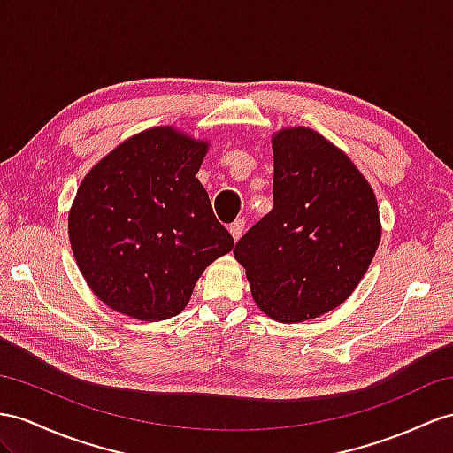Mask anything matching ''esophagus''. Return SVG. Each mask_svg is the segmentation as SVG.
Masks as SVG:
<instances>
[{"instance_id":"1","label":"esophagus","mask_w":453,"mask_h":453,"mask_svg":"<svg viewBox=\"0 0 453 453\" xmlns=\"http://www.w3.org/2000/svg\"><path fill=\"white\" fill-rule=\"evenodd\" d=\"M242 231H245V219H235L234 224L229 226V234H231V237H234L235 241H239V237L242 235Z\"/></svg>"}]
</instances>
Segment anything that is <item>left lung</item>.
I'll return each mask as SVG.
<instances>
[{"label": "left lung", "instance_id": "left-lung-1", "mask_svg": "<svg viewBox=\"0 0 453 453\" xmlns=\"http://www.w3.org/2000/svg\"><path fill=\"white\" fill-rule=\"evenodd\" d=\"M272 147L273 208L234 254L264 314L306 321L362 281L380 241L379 206L354 162L310 127L280 130Z\"/></svg>", "mask_w": 453, "mask_h": 453}]
</instances>
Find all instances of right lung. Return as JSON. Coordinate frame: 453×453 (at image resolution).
<instances>
[{"instance_id": "1", "label": "right lung", "mask_w": 453, "mask_h": 453, "mask_svg": "<svg viewBox=\"0 0 453 453\" xmlns=\"http://www.w3.org/2000/svg\"><path fill=\"white\" fill-rule=\"evenodd\" d=\"M208 143L172 126L126 139L80 183L68 239L109 308L142 321L178 316L206 265L234 249L196 172Z\"/></svg>"}]
</instances>
